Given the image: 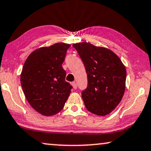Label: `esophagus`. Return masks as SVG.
I'll list each match as a JSON object with an SVG mask.
<instances>
[{
	"label": "esophagus",
	"instance_id": "obj_1",
	"mask_svg": "<svg viewBox=\"0 0 151 151\" xmlns=\"http://www.w3.org/2000/svg\"><path fill=\"white\" fill-rule=\"evenodd\" d=\"M72 87H73L74 89H77V83H75V82H72Z\"/></svg>",
	"mask_w": 151,
	"mask_h": 151
}]
</instances>
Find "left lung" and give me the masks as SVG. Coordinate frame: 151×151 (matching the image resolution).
Wrapping results in <instances>:
<instances>
[{
  "label": "left lung",
  "mask_w": 151,
  "mask_h": 151,
  "mask_svg": "<svg viewBox=\"0 0 151 151\" xmlns=\"http://www.w3.org/2000/svg\"><path fill=\"white\" fill-rule=\"evenodd\" d=\"M85 66L88 87L81 96L88 111L106 116L122 101L126 88V70L112 50L88 42L74 43Z\"/></svg>",
  "instance_id": "8db88e82"
}]
</instances>
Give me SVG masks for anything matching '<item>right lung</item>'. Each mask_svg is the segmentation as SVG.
I'll use <instances>...</instances> for the list:
<instances>
[{
  "mask_svg": "<svg viewBox=\"0 0 151 151\" xmlns=\"http://www.w3.org/2000/svg\"><path fill=\"white\" fill-rule=\"evenodd\" d=\"M70 45L57 43L32 52L21 74V83L25 98L36 111L52 116L63 109L71 92L62 68Z\"/></svg>",
  "mask_w": 151,
  "mask_h": 151,
  "instance_id": "add662e5",
  "label": "right lung"
}]
</instances>
